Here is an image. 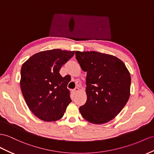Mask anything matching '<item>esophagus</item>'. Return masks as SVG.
<instances>
[{
  "instance_id": "34e87169",
  "label": "esophagus",
  "mask_w": 154,
  "mask_h": 154,
  "mask_svg": "<svg viewBox=\"0 0 154 154\" xmlns=\"http://www.w3.org/2000/svg\"><path fill=\"white\" fill-rule=\"evenodd\" d=\"M79 90H80L79 88V87H76L75 88V89L73 90V91H74V92H75V93H76V92H79Z\"/></svg>"
}]
</instances>
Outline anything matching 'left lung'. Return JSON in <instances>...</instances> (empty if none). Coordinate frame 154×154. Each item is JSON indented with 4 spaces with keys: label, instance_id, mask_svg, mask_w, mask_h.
Here are the masks:
<instances>
[{
    "label": "left lung",
    "instance_id": "8db88e82",
    "mask_svg": "<svg viewBox=\"0 0 154 154\" xmlns=\"http://www.w3.org/2000/svg\"><path fill=\"white\" fill-rule=\"evenodd\" d=\"M75 55L81 69L87 72V100L79 111L90 123H107L120 112L129 100L130 73L120 59L111 54L77 51Z\"/></svg>",
    "mask_w": 154,
    "mask_h": 154
}]
</instances>
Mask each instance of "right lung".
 I'll list each match as a JSON object with an SVG mask.
<instances>
[{
    "label": "right lung",
    "instance_id": "1",
    "mask_svg": "<svg viewBox=\"0 0 154 154\" xmlns=\"http://www.w3.org/2000/svg\"><path fill=\"white\" fill-rule=\"evenodd\" d=\"M75 51L52 49L37 53L23 63L20 85L23 96L34 115L45 122L57 121L64 116L69 103L68 82L60 69Z\"/></svg>",
    "mask_w": 154,
    "mask_h": 154
}]
</instances>
